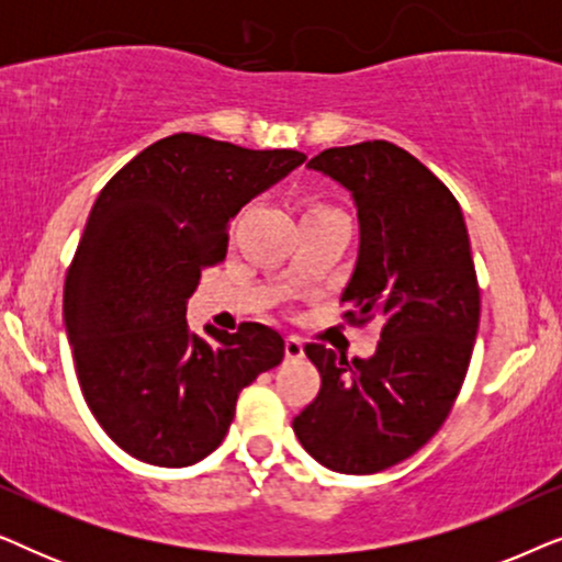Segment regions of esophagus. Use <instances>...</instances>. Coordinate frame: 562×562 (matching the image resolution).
Returning <instances> with one entry per match:
<instances>
[{"label": "esophagus", "mask_w": 562, "mask_h": 562, "mask_svg": "<svg viewBox=\"0 0 562 562\" xmlns=\"http://www.w3.org/2000/svg\"><path fill=\"white\" fill-rule=\"evenodd\" d=\"M283 350H286V358H291V360H296V358L304 356V345H302V340H299L296 335H289L286 340H283Z\"/></svg>", "instance_id": "34e87169"}]
</instances>
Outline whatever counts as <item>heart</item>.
Returning a JSON list of instances; mask_svg holds the SVG:
<instances>
[{"label": "heart", "instance_id": "obj_1", "mask_svg": "<svg viewBox=\"0 0 562 562\" xmlns=\"http://www.w3.org/2000/svg\"><path fill=\"white\" fill-rule=\"evenodd\" d=\"M310 212H333V210H329V206H310V210H306V214H310Z\"/></svg>", "mask_w": 562, "mask_h": 562}]
</instances>
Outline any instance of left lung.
I'll use <instances>...</instances> for the list:
<instances>
[{"mask_svg":"<svg viewBox=\"0 0 562 562\" xmlns=\"http://www.w3.org/2000/svg\"><path fill=\"white\" fill-rule=\"evenodd\" d=\"M310 168L352 191L360 250L340 302L350 325L381 327L371 358L304 345L319 394L294 417L329 471L379 473L414 456L448 419L481 317L471 240L452 191L389 140L322 150Z\"/></svg>","mask_w":562,"mask_h":562,"instance_id":"left-lung-1","label":"left lung"}]
</instances>
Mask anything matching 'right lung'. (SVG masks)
<instances>
[{"label": "right lung", "mask_w": 562, "mask_h": 562, "mask_svg": "<svg viewBox=\"0 0 562 562\" xmlns=\"http://www.w3.org/2000/svg\"><path fill=\"white\" fill-rule=\"evenodd\" d=\"M304 160L179 133L137 153L91 206L66 273V333L91 414L143 463L217 450L240 391L283 360V337L258 322L191 335L187 302L225 260L227 222Z\"/></svg>", "instance_id": "add662e5"}]
</instances>
